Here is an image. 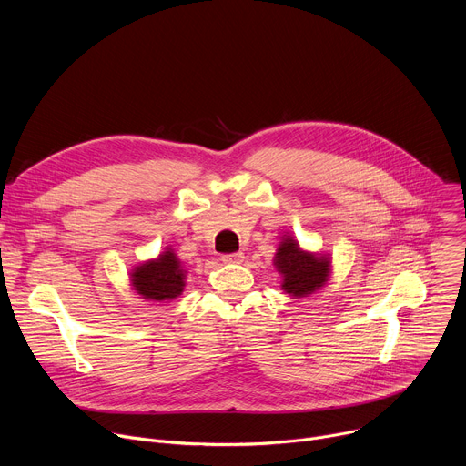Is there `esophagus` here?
<instances>
[{"instance_id":"34e87169","label":"esophagus","mask_w":466,"mask_h":466,"mask_svg":"<svg viewBox=\"0 0 466 466\" xmlns=\"http://www.w3.org/2000/svg\"><path fill=\"white\" fill-rule=\"evenodd\" d=\"M221 259H223L225 263H241V261L245 259V256H243V252H234V254H225V256H221Z\"/></svg>"}]
</instances>
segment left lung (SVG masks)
<instances>
[{
  "mask_svg": "<svg viewBox=\"0 0 466 466\" xmlns=\"http://www.w3.org/2000/svg\"><path fill=\"white\" fill-rule=\"evenodd\" d=\"M273 265L280 273L282 291L291 299H304L317 293L328 284L331 275L329 254L302 248L289 232L282 236Z\"/></svg>",
  "mask_w": 466,
  "mask_h": 466,
  "instance_id": "1",
  "label": "left lung"
}]
</instances>
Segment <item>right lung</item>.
Returning <instances> with one entry per match:
<instances>
[{
  "mask_svg": "<svg viewBox=\"0 0 466 466\" xmlns=\"http://www.w3.org/2000/svg\"><path fill=\"white\" fill-rule=\"evenodd\" d=\"M128 280L142 299L151 302H169L182 295L187 271L171 247H166L157 258L138 263L130 269Z\"/></svg>",
  "mask_w": 466,
  "mask_h": 466,
  "instance_id": "1",
  "label": "right lung"
}]
</instances>
